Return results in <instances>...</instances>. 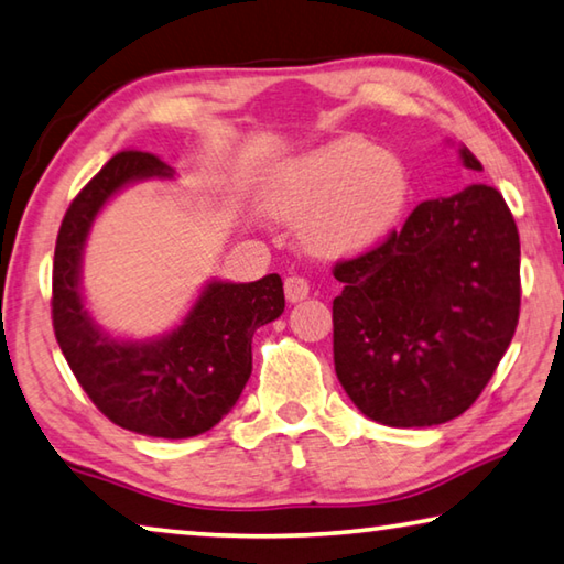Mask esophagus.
<instances>
[{
	"label": "esophagus",
	"instance_id": "esophagus-1",
	"mask_svg": "<svg viewBox=\"0 0 564 564\" xmlns=\"http://www.w3.org/2000/svg\"><path fill=\"white\" fill-rule=\"evenodd\" d=\"M283 291H285V299H289L291 303H296V301H303L308 296L311 285L306 279H303V275H289L283 283Z\"/></svg>",
	"mask_w": 564,
	"mask_h": 564
}]
</instances>
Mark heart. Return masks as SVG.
Wrapping results in <instances>:
<instances>
[{
  "label": "heart",
  "instance_id": "obj_1",
  "mask_svg": "<svg viewBox=\"0 0 564 564\" xmlns=\"http://www.w3.org/2000/svg\"><path fill=\"white\" fill-rule=\"evenodd\" d=\"M409 195L397 155L344 138L293 160L268 185L275 213L303 218V236L326 253H356L387 234Z\"/></svg>",
  "mask_w": 564,
  "mask_h": 564
}]
</instances>
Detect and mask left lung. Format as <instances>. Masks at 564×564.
Here are the masks:
<instances>
[{
	"instance_id": "8db88e82",
	"label": "left lung",
	"mask_w": 564,
	"mask_h": 564,
	"mask_svg": "<svg viewBox=\"0 0 564 564\" xmlns=\"http://www.w3.org/2000/svg\"><path fill=\"white\" fill-rule=\"evenodd\" d=\"M462 163L481 170L462 148ZM336 377L373 422L434 426L479 399L520 321V234L475 183L419 203L404 226L334 265Z\"/></svg>"
}]
</instances>
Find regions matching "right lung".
<instances>
[{
    "label": "right lung",
    "instance_id": "1",
    "mask_svg": "<svg viewBox=\"0 0 564 564\" xmlns=\"http://www.w3.org/2000/svg\"><path fill=\"white\" fill-rule=\"evenodd\" d=\"M153 175L167 177L170 167L153 153L122 150L69 203L52 263V326L79 387L112 424L187 440L234 409L253 369L256 328L283 314V281L271 273L256 283H210L183 324L160 341L105 336L79 299L85 240L112 193Z\"/></svg>",
    "mask_w": 564,
    "mask_h": 564
}]
</instances>
